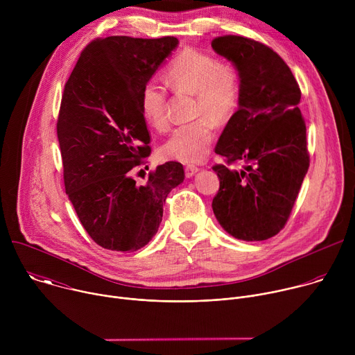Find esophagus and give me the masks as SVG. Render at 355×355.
<instances>
[{
	"mask_svg": "<svg viewBox=\"0 0 355 355\" xmlns=\"http://www.w3.org/2000/svg\"><path fill=\"white\" fill-rule=\"evenodd\" d=\"M198 171H199V168H198V167H195V166H191V164H189V166H187V167H185V177H187V178H191V177H192V175H195Z\"/></svg>",
	"mask_w": 355,
	"mask_h": 355,
	"instance_id": "obj_1",
	"label": "esophagus"
}]
</instances>
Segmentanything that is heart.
<instances>
[{
  "instance_id": "obj_1",
  "label": "heart",
  "mask_w": 355,
  "mask_h": 355,
  "mask_svg": "<svg viewBox=\"0 0 355 355\" xmlns=\"http://www.w3.org/2000/svg\"><path fill=\"white\" fill-rule=\"evenodd\" d=\"M166 80L174 91L195 94V115L205 116L175 128L162 144L160 153L168 160L199 163L208 156L215 137V123L211 120L227 121L239 105L240 71L209 53L187 49L171 62ZM139 105L148 126L166 128L167 92L162 84L156 80L146 81L139 94Z\"/></svg>"
}]
</instances>
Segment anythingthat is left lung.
<instances>
[{
  "label": "left lung",
  "mask_w": 355,
  "mask_h": 355,
  "mask_svg": "<svg viewBox=\"0 0 355 355\" xmlns=\"http://www.w3.org/2000/svg\"><path fill=\"white\" fill-rule=\"evenodd\" d=\"M212 49L241 76L239 110L215 153L247 163L240 171L214 166L220 187L212 209L234 239L267 240L285 226L309 168L300 89L286 63L260 42L227 35L214 39Z\"/></svg>",
  "instance_id": "left-lung-1"
}]
</instances>
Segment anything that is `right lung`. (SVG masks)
Wrapping results in <instances>:
<instances>
[{"label": "right lung", "instance_id": "add662e5", "mask_svg": "<svg viewBox=\"0 0 355 355\" xmlns=\"http://www.w3.org/2000/svg\"><path fill=\"white\" fill-rule=\"evenodd\" d=\"M177 46L173 36L96 39L64 85L58 139L66 193L89 237L104 248L144 247L159 230L167 195L184 181L177 162L157 166L144 184L132 177L151 151L140 89Z\"/></svg>", "mask_w": 355, "mask_h": 355}]
</instances>
